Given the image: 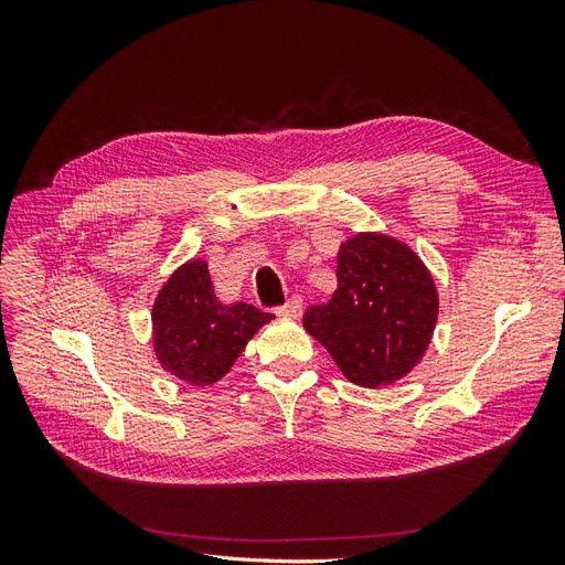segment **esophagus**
Wrapping results in <instances>:
<instances>
[{"label":"esophagus","mask_w":565,"mask_h":565,"mask_svg":"<svg viewBox=\"0 0 565 565\" xmlns=\"http://www.w3.org/2000/svg\"><path fill=\"white\" fill-rule=\"evenodd\" d=\"M301 311H303V301H301V297L287 299V303H282L280 309H278V313H280V316H285V318H299V316H301Z\"/></svg>","instance_id":"1"}]
</instances>
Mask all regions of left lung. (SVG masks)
<instances>
[{
    "label": "left lung",
    "instance_id": "8db88e82",
    "mask_svg": "<svg viewBox=\"0 0 565 565\" xmlns=\"http://www.w3.org/2000/svg\"><path fill=\"white\" fill-rule=\"evenodd\" d=\"M436 318L438 292L419 256L388 235L358 233L339 247L337 292L309 306L303 328L349 382L377 388L422 361Z\"/></svg>",
    "mask_w": 565,
    "mask_h": 565
}]
</instances>
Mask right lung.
<instances>
[{
  "label": "right lung",
  "mask_w": 565,
  "mask_h": 565,
  "mask_svg": "<svg viewBox=\"0 0 565 565\" xmlns=\"http://www.w3.org/2000/svg\"><path fill=\"white\" fill-rule=\"evenodd\" d=\"M270 318L252 303H221L207 264L193 259L174 270L152 303V344L167 372L207 386L224 377Z\"/></svg>",
  "instance_id": "add662e5"
}]
</instances>
